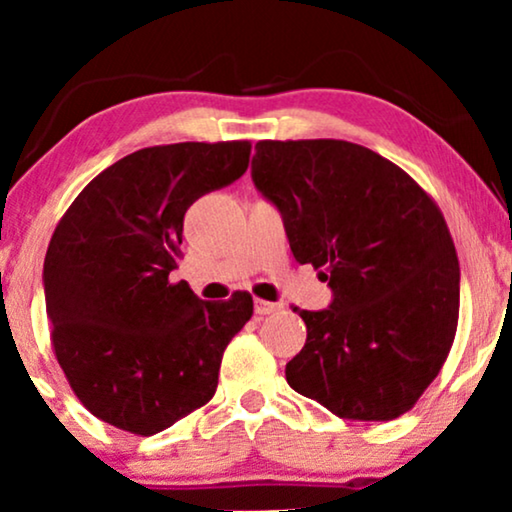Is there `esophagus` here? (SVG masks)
<instances>
[{"mask_svg":"<svg viewBox=\"0 0 512 512\" xmlns=\"http://www.w3.org/2000/svg\"><path fill=\"white\" fill-rule=\"evenodd\" d=\"M279 310H282V305L279 303H270V300H261V298L254 300V312L261 314V317L263 314H275Z\"/></svg>","mask_w":512,"mask_h":512,"instance_id":"34e87169","label":"esophagus"}]
</instances>
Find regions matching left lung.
I'll use <instances>...</instances> for the list:
<instances>
[{
  "label": "left lung",
  "mask_w": 512,
  "mask_h": 512,
  "mask_svg": "<svg viewBox=\"0 0 512 512\" xmlns=\"http://www.w3.org/2000/svg\"><path fill=\"white\" fill-rule=\"evenodd\" d=\"M251 179L282 212L298 263L328 282L286 382L342 419L387 422L436 380L459 321V261L431 195L342 139L256 144ZM293 310V312H296Z\"/></svg>",
  "instance_id": "1"
}]
</instances>
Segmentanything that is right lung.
<instances>
[{
    "label": "right lung",
    "instance_id": "1",
    "mask_svg": "<svg viewBox=\"0 0 512 512\" xmlns=\"http://www.w3.org/2000/svg\"><path fill=\"white\" fill-rule=\"evenodd\" d=\"M249 153V142L139 149L97 174L55 228L44 261L55 359L102 422L153 436L214 396L254 300L207 303L170 272L186 209L240 179Z\"/></svg>",
    "mask_w": 512,
    "mask_h": 512
}]
</instances>
